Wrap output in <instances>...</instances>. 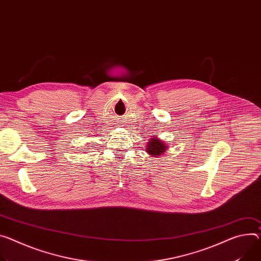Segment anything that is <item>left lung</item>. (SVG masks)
Here are the masks:
<instances>
[{
  "instance_id": "left-lung-1",
  "label": "left lung",
  "mask_w": 261,
  "mask_h": 261,
  "mask_svg": "<svg viewBox=\"0 0 261 261\" xmlns=\"http://www.w3.org/2000/svg\"><path fill=\"white\" fill-rule=\"evenodd\" d=\"M150 141H148L147 145V150L146 152L151 156V157H158L161 156L162 154L165 153L169 149L170 146H168L167 144L163 143V140L160 139L159 137H152L151 139H149Z\"/></svg>"
}]
</instances>
